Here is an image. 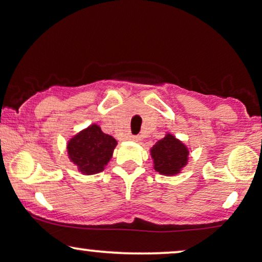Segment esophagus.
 I'll return each instance as SVG.
<instances>
[{"instance_id":"1","label":"esophagus","mask_w":262,"mask_h":262,"mask_svg":"<svg viewBox=\"0 0 262 262\" xmlns=\"http://www.w3.org/2000/svg\"><path fill=\"white\" fill-rule=\"evenodd\" d=\"M130 140L134 141V142H140L141 137H138V136H130Z\"/></svg>"}]
</instances>
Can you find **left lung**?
Masks as SVG:
<instances>
[{"label":"left lung","mask_w":262,"mask_h":262,"mask_svg":"<svg viewBox=\"0 0 262 262\" xmlns=\"http://www.w3.org/2000/svg\"><path fill=\"white\" fill-rule=\"evenodd\" d=\"M153 167L164 176H176L188 163L189 150L183 142L167 132L150 148Z\"/></svg>","instance_id":"obj_1"}]
</instances>
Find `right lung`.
<instances>
[{
	"label": "right lung",
	"instance_id": "add662e5",
	"mask_svg": "<svg viewBox=\"0 0 262 262\" xmlns=\"http://www.w3.org/2000/svg\"><path fill=\"white\" fill-rule=\"evenodd\" d=\"M116 144L114 137L92 124L68 141V157L83 175H95L108 165Z\"/></svg>",
	"mask_w": 262,
	"mask_h": 262
}]
</instances>
